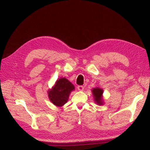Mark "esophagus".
Masks as SVG:
<instances>
[{"label": "esophagus", "instance_id": "obj_1", "mask_svg": "<svg viewBox=\"0 0 150 150\" xmlns=\"http://www.w3.org/2000/svg\"><path fill=\"white\" fill-rule=\"evenodd\" d=\"M77 89L79 91H83L84 90V86H77Z\"/></svg>", "mask_w": 150, "mask_h": 150}]
</instances>
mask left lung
<instances>
[{
	"label": "left lung",
	"mask_w": 150,
	"mask_h": 150,
	"mask_svg": "<svg viewBox=\"0 0 150 150\" xmlns=\"http://www.w3.org/2000/svg\"><path fill=\"white\" fill-rule=\"evenodd\" d=\"M92 94H93V99L95 103L97 105H103L104 99H103V90L100 88L96 87L92 89L91 90Z\"/></svg>",
	"instance_id": "1"
}]
</instances>
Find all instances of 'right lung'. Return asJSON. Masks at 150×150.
I'll return each mask as SVG.
<instances>
[{"instance_id": "1", "label": "right lung", "mask_w": 150, "mask_h": 150, "mask_svg": "<svg viewBox=\"0 0 150 150\" xmlns=\"http://www.w3.org/2000/svg\"><path fill=\"white\" fill-rule=\"evenodd\" d=\"M75 86L65 77L57 80L52 89L47 91L50 100L57 107H62L68 100L69 95Z\"/></svg>"}]
</instances>
